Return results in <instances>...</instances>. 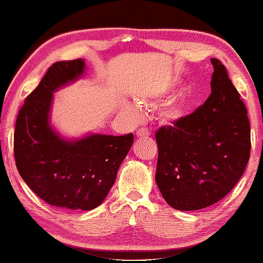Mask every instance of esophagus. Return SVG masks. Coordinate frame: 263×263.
Returning <instances> with one entry per match:
<instances>
[{"label":"esophagus","instance_id":"obj_1","mask_svg":"<svg viewBox=\"0 0 263 263\" xmlns=\"http://www.w3.org/2000/svg\"><path fill=\"white\" fill-rule=\"evenodd\" d=\"M147 136H149V132L147 128L141 127L138 131H137V137H147Z\"/></svg>","mask_w":263,"mask_h":263}]
</instances>
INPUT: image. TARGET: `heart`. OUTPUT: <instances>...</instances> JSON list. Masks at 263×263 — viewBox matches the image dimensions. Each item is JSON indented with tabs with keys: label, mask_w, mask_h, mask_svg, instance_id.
Here are the masks:
<instances>
[{
	"label": "heart",
	"mask_w": 263,
	"mask_h": 263,
	"mask_svg": "<svg viewBox=\"0 0 263 263\" xmlns=\"http://www.w3.org/2000/svg\"><path fill=\"white\" fill-rule=\"evenodd\" d=\"M130 109L135 111V109H133V106H130ZM179 110L178 109H170L167 111H165L164 114H162V118H164L165 122H172V120L177 119L179 117Z\"/></svg>",
	"instance_id": "1"
}]
</instances>
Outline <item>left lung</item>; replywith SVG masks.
Returning a JSON list of instances; mask_svg holds the SVG:
<instances>
[{"label": "left lung", "instance_id": "obj_1", "mask_svg": "<svg viewBox=\"0 0 263 263\" xmlns=\"http://www.w3.org/2000/svg\"><path fill=\"white\" fill-rule=\"evenodd\" d=\"M211 95L193 114L156 133V182L178 211L214 205L233 190L251 154L247 109L224 65L211 58Z\"/></svg>", "mask_w": 263, "mask_h": 263}]
</instances>
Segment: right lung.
<instances>
[{
  "instance_id": "add662e5",
  "label": "right lung",
  "mask_w": 263,
  "mask_h": 263,
  "mask_svg": "<svg viewBox=\"0 0 263 263\" xmlns=\"http://www.w3.org/2000/svg\"><path fill=\"white\" fill-rule=\"evenodd\" d=\"M82 58L57 62L28 96L16 119L15 161L20 176L49 205L91 211L114 186L133 135L89 133L66 139L50 123L53 93L82 78Z\"/></svg>"
}]
</instances>
